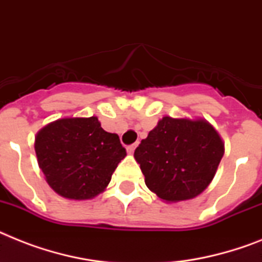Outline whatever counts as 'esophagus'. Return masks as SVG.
Segmentation results:
<instances>
[{
	"label": "esophagus",
	"mask_w": 262,
	"mask_h": 262,
	"mask_svg": "<svg viewBox=\"0 0 262 262\" xmlns=\"http://www.w3.org/2000/svg\"><path fill=\"white\" fill-rule=\"evenodd\" d=\"M136 146H137V145H136V144H133V145H129V146H126V150H127V153H130V155H132V153L135 152Z\"/></svg>",
	"instance_id": "esophagus-1"
}]
</instances>
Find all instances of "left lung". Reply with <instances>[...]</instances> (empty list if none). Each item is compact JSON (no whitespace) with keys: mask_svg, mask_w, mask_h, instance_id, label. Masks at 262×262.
Wrapping results in <instances>:
<instances>
[{"mask_svg":"<svg viewBox=\"0 0 262 262\" xmlns=\"http://www.w3.org/2000/svg\"><path fill=\"white\" fill-rule=\"evenodd\" d=\"M225 144L203 118L163 117L136 148L135 159L152 192L168 203L201 195L215 176Z\"/></svg>","mask_w":262,"mask_h":262,"instance_id":"1","label":"left lung"}]
</instances>
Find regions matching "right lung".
I'll return each instance as SVG.
<instances>
[{"label": "right lung", "instance_id": "right-lung-1", "mask_svg": "<svg viewBox=\"0 0 262 262\" xmlns=\"http://www.w3.org/2000/svg\"><path fill=\"white\" fill-rule=\"evenodd\" d=\"M37 163L47 183L60 196L87 201L105 191L126 156L116 133L97 117H67L46 125L35 137Z\"/></svg>", "mask_w": 262, "mask_h": 262}]
</instances>
